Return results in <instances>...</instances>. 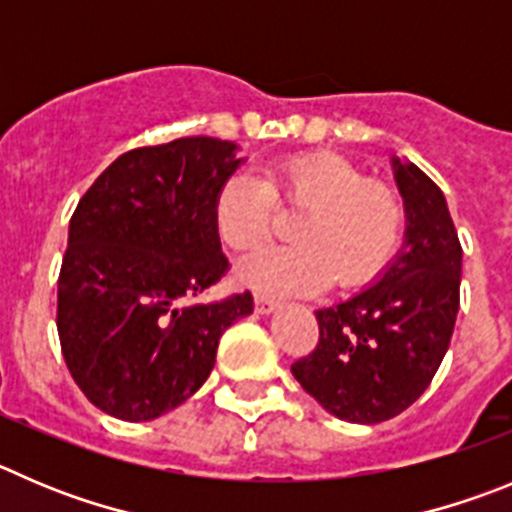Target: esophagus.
I'll use <instances>...</instances> for the list:
<instances>
[{
  "label": "esophagus",
  "instance_id": "esophagus-1",
  "mask_svg": "<svg viewBox=\"0 0 512 512\" xmlns=\"http://www.w3.org/2000/svg\"><path fill=\"white\" fill-rule=\"evenodd\" d=\"M275 308H278V301H273L270 296H260V293H257L255 296V311L257 313H273Z\"/></svg>",
  "mask_w": 512,
  "mask_h": 512
}]
</instances>
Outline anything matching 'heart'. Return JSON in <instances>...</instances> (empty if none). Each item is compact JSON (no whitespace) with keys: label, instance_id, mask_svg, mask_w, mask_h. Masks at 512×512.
Returning a JSON list of instances; mask_svg holds the SVG:
<instances>
[{"label":"heart","instance_id":"heart-1","mask_svg":"<svg viewBox=\"0 0 512 512\" xmlns=\"http://www.w3.org/2000/svg\"><path fill=\"white\" fill-rule=\"evenodd\" d=\"M275 201L306 214L290 229L296 245L260 247L239 260L237 280L260 293L311 296L331 278L359 288L388 265L403 232V204L393 188L321 153L280 160L265 178L247 170L229 176L214 199L224 245L237 252L260 245L273 227Z\"/></svg>","mask_w":512,"mask_h":512}]
</instances>
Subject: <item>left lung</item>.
Wrapping results in <instances>:
<instances>
[{
    "label": "left lung",
    "mask_w": 512,
    "mask_h": 512,
    "mask_svg": "<svg viewBox=\"0 0 512 512\" xmlns=\"http://www.w3.org/2000/svg\"><path fill=\"white\" fill-rule=\"evenodd\" d=\"M405 242L377 283L319 308V344L290 372L331 416L380 423L431 385L459 311L462 245L444 193L418 165L393 158Z\"/></svg>",
    "instance_id": "8db88e82"
}]
</instances>
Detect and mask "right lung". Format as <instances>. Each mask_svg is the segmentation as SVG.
Returning a JSON list of instances; mask_svg holds the SVG:
<instances>
[{
	"label": "right lung",
	"mask_w": 512,
	"mask_h": 512,
	"mask_svg": "<svg viewBox=\"0 0 512 512\" xmlns=\"http://www.w3.org/2000/svg\"><path fill=\"white\" fill-rule=\"evenodd\" d=\"M181 137L119 155L78 201L58 278V336L81 393L119 421H153L211 375L252 293L188 303L227 273L214 199L245 158Z\"/></svg>",
	"instance_id": "right-lung-1"
}]
</instances>
